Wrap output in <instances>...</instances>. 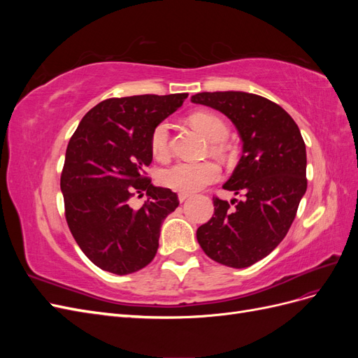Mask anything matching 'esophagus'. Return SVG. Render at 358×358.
Returning <instances> with one entry per match:
<instances>
[{"instance_id":"obj_1","label":"esophagus","mask_w":358,"mask_h":358,"mask_svg":"<svg viewBox=\"0 0 358 358\" xmlns=\"http://www.w3.org/2000/svg\"><path fill=\"white\" fill-rule=\"evenodd\" d=\"M191 196V194L189 192H179L178 194V197H179V201H185L188 197Z\"/></svg>"}]
</instances>
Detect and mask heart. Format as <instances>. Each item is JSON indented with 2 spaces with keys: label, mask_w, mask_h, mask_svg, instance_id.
I'll use <instances>...</instances> for the list:
<instances>
[{
  "label": "heart",
  "mask_w": 358,
  "mask_h": 358,
  "mask_svg": "<svg viewBox=\"0 0 358 358\" xmlns=\"http://www.w3.org/2000/svg\"><path fill=\"white\" fill-rule=\"evenodd\" d=\"M189 122L199 128L210 142H222L229 136V127L222 119L209 112H197L189 116ZM150 152L157 159H166L170 152V127L169 124L159 122L150 133L149 138ZM213 150H221L218 145L213 146ZM221 178V169L212 161L203 162H176L159 173V183L162 187L180 192H194L204 188L206 185L216 182Z\"/></svg>",
  "instance_id": "b5f03b06"
}]
</instances>
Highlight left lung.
I'll return each instance as SVG.
<instances>
[{"label":"left lung","instance_id":"1","mask_svg":"<svg viewBox=\"0 0 358 358\" xmlns=\"http://www.w3.org/2000/svg\"><path fill=\"white\" fill-rule=\"evenodd\" d=\"M204 104L231 119L243 152L224 189L242 200L213 197L212 218L199 227L204 254L224 266L243 268L282 242L308 188L306 146L297 124L282 107L257 94L200 92Z\"/></svg>","mask_w":358,"mask_h":358}]
</instances>
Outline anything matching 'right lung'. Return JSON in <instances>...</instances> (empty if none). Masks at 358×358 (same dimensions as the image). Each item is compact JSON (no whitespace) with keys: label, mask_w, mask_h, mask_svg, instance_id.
Returning <instances> with one entry per match:
<instances>
[{"label":"right lung","mask_w":358,"mask_h":358,"mask_svg":"<svg viewBox=\"0 0 358 358\" xmlns=\"http://www.w3.org/2000/svg\"><path fill=\"white\" fill-rule=\"evenodd\" d=\"M188 94L107 99L83 116L71 136L61 173L69 229L83 254L106 272L128 275L152 262L166 216L178 194L150 183L149 138ZM145 190L134 210L129 199Z\"/></svg>","instance_id":"right-lung-1"}]
</instances>
